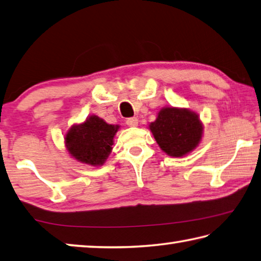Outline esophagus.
Here are the masks:
<instances>
[{
	"instance_id": "1",
	"label": "esophagus",
	"mask_w": 261,
	"mask_h": 261,
	"mask_svg": "<svg viewBox=\"0 0 261 261\" xmlns=\"http://www.w3.org/2000/svg\"><path fill=\"white\" fill-rule=\"evenodd\" d=\"M126 123L129 127H136L139 125V119L138 118H129V119H127V121H126Z\"/></svg>"
}]
</instances>
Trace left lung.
<instances>
[{
    "mask_svg": "<svg viewBox=\"0 0 261 261\" xmlns=\"http://www.w3.org/2000/svg\"><path fill=\"white\" fill-rule=\"evenodd\" d=\"M157 144L171 157L182 158L193 152L202 142L204 125L198 113L187 108L165 107L149 123Z\"/></svg>",
    "mask_w": 261,
    "mask_h": 261,
    "instance_id": "obj_1",
    "label": "left lung"
}]
</instances>
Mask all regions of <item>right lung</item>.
<instances>
[{
  "mask_svg": "<svg viewBox=\"0 0 261 261\" xmlns=\"http://www.w3.org/2000/svg\"><path fill=\"white\" fill-rule=\"evenodd\" d=\"M119 128V125H110L95 114L87 117L82 122L72 125L65 133L66 151L82 164L102 166L112 151Z\"/></svg>",
  "mask_w": 261,
  "mask_h": 261,
  "instance_id": "add662e5",
  "label": "right lung"
}]
</instances>
